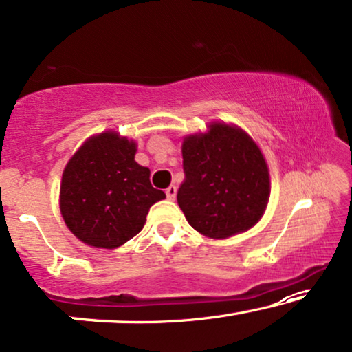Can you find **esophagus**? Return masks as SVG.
Returning a JSON list of instances; mask_svg holds the SVG:
<instances>
[{
    "label": "esophagus",
    "mask_w": 352,
    "mask_h": 352,
    "mask_svg": "<svg viewBox=\"0 0 352 352\" xmlns=\"http://www.w3.org/2000/svg\"><path fill=\"white\" fill-rule=\"evenodd\" d=\"M166 192V197H168V200H175L176 199V192H177V189H176V186H170L168 187V189L165 190Z\"/></svg>",
    "instance_id": "34e87169"
}]
</instances>
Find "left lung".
Here are the masks:
<instances>
[{
  "instance_id": "8db88e82",
  "label": "left lung",
  "mask_w": 352,
  "mask_h": 352,
  "mask_svg": "<svg viewBox=\"0 0 352 352\" xmlns=\"http://www.w3.org/2000/svg\"><path fill=\"white\" fill-rule=\"evenodd\" d=\"M184 181L177 190L186 219L211 239H226L253 228L266 210L269 171L253 139L224 123L182 142Z\"/></svg>"
}]
</instances>
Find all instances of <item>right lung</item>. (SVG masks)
Wrapping results in <instances>:
<instances>
[{"instance_id": "add662e5", "label": "right lung", "mask_w": 352, "mask_h": 352, "mask_svg": "<svg viewBox=\"0 0 352 352\" xmlns=\"http://www.w3.org/2000/svg\"><path fill=\"white\" fill-rule=\"evenodd\" d=\"M134 155L136 144L107 131L88 139L67 163L60 211L81 242L120 247L141 232L151 206L166 197L152 187L151 171Z\"/></svg>"}]
</instances>
